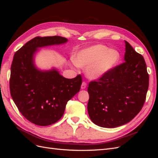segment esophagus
<instances>
[{
  "label": "esophagus",
  "mask_w": 158,
  "mask_h": 158,
  "mask_svg": "<svg viewBox=\"0 0 158 158\" xmlns=\"http://www.w3.org/2000/svg\"><path fill=\"white\" fill-rule=\"evenodd\" d=\"M86 85H87L86 82H82V85H81V89H85V88H86Z\"/></svg>",
  "instance_id": "1"
}]
</instances>
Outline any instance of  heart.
<instances>
[{
	"mask_svg": "<svg viewBox=\"0 0 158 158\" xmlns=\"http://www.w3.org/2000/svg\"><path fill=\"white\" fill-rule=\"evenodd\" d=\"M120 57L118 51L109 49L100 44L81 50L75 56L74 61L79 67H87V76L95 80L111 71L117 64Z\"/></svg>",
	"mask_w": 158,
	"mask_h": 158,
	"instance_id": "b5f03b06",
	"label": "heart"
}]
</instances>
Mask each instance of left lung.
<instances>
[{
  "label": "left lung",
  "mask_w": 158,
  "mask_h": 158,
  "mask_svg": "<svg viewBox=\"0 0 158 158\" xmlns=\"http://www.w3.org/2000/svg\"><path fill=\"white\" fill-rule=\"evenodd\" d=\"M125 41V62L88 87L89 118L102 127L115 128L130 122L146 100L149 75L144 59Z\"/></svg>",
  "instance_id": "obj_1"
}]
</instances>
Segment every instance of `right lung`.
Masks as SVG:
<instances>
[{
  "label": "right lung",
  "instance_id": "obj_1",
  "mask_svg": "<svg viewBox=\"0 0 158 158\" xmlns=\"http://www.w3.org/2000/svg\"><path fill=\"white\" fill-rule=\"evenodd\" d=\"M67 41L60 36L36 37L14 55L10 78L11 96L19 111L35 125L48 126L58 121L69 100L80 89V74L68 79L55 69L38 70L33 61L38 48L65 44Z\"/></svg>",
  "mask_w": 158,
  "mask_h": 158
}]
</instances>
